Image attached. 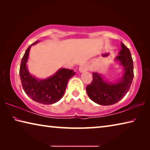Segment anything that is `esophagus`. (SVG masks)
<instances>
[{
  "label": "esophagus",
  "instance_id": "esophagus-1",
  "mask_svg": "<svg viewBox=\"0 0 150 150\" xmlns=\"http://www.w3.org/2000/svg\"><path fill=\"white\" fill-rule=\"evenodd\" d=\"M88 69V67L87 64H82L80 65L79 68V70L80 73H84L85 71H87Z\"/></svg>",
  "mask_w": 150,
  "mask_h": 150
}]
</instances>
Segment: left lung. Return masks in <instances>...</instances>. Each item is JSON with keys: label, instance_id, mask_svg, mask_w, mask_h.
I'll return each instance as SVG.
<instances>
[{"label": "left lung", "instance_id": "left-lung-1", "mask_svg": "<svg viewBox=\"0 0 150 150\" xmlns=\"http://www.w3.org/2000/svg\"><path fill=\"white\" fill-rule=\"evenodd\" d=\"M115 58L122 69V74L115 81H109L98 72L93 73V81L86 91L93 102L100 105H114L126 95L134 78L133 60L129 49L121 42V50Z\"/></svg>", "mask_w": 150, "mask_h": 150}]
</instances>
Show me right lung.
<instances>
[{
	"mask_svg": "<svg viewBox=\"0 0 150 150\" xmlns=\"http://www.w3.org/2000/svg\"><path fill=\"white\" fill-rule=\"evenodd\" d=\"M39 42L33 43L25 52L20 67V79L24 92L30 98L43 105H52L63 97L68 81L75 75V72L60 68L54 75L46 79L37 78L32 75L27 67L29 53L32 45Z\"/></svg>",
	"mask_w": 150,
	"mask_h": 150,
	"instance_id": "right-lung-1",
	"label": "right lung"
}]
</instances>
